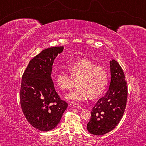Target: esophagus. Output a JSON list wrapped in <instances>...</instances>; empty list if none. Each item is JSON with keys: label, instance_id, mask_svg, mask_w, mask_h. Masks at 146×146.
I'll list each match as a JSON object with an SVG mask.
<instances>
[{"label": "esophagus", "instance_id": "1", "mask_svg": "<svg viewBox=\"0 0 146 146\" xmlns=\"http://www.w3.org/2000/svg\"><path fill=\"white\" fill-rule=\"evenodd\" d=\"M72 106L73 108H78V109H82V108L81 107V106L78 104L77 103H74L73 104Z\"/></svg>", "mask_w": 146, "mask_h": 146}]
</instances>
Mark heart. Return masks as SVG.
<instances>
[{
  "label": "heart",
  "mask_w": 146,
  "mask_h": 146,
  "mask_svg": "<svg viewBox=\"0 0 146 146\" xmlns=\"http://www.w3.org/2000/svg\"><path fill=\"white\" fill-rule=\"evenodd\" d=\"M70 74L62 71L56 76V82L63 91H70L78 81V87L66 96L68 99L84 101L90 97H97L107 88L109 75L107 70L91 60L84 59L68 66Z\"/></svg>",
  "instance_id": "obj_1"
}]
</instances>
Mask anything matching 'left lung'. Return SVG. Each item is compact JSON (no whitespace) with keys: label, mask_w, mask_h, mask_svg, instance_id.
I'll list each match as a JSON object with an SVG mask.
<instances>
[{"label":"left lung","mask_w":146,"mask_h":146,"mask_svg":"<svg viewBox=\"0 0 146 146\" xmlns=\"http://www.w3.org/2000/svg\"><path fill=\"white\" fill-rule=\"evenodd\" d=\"M111 81L109 90L93 106L87 129L91 134L102 135L112 131L122 118L126 107L127 82L117 61H110Z\"/></svg>","instance_id":"left-lung-1"}]
</instances>
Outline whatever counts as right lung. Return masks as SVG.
Listing matches in <instances>:
<instances>
[{
    "mask_svg": "<svg viewBox=\"0 0 146 146\" xmlns=\"http://www.w3.org/2000/svg\"><path fill=\"white\" fill-rule=\"evenodd\" d=\"M63 49L59 46L42 51L29 61L22 77V110L28 122L41 131L54 129L68 106L56 92L51 77L53 62Z\"/></svg>",
    "mask_w": 146,
    "mask_h": 146,
    "instance_id": "right-lung-1",
    "label": "right lung"
}]
</instances>
